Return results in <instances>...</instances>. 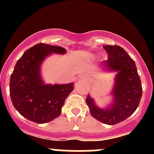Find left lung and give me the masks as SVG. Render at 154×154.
I'll return each instance as SVG.
<instances>
[{
	"mask_svg": "<svg viewBox=\"0 0 154 154\" xmlns=\"http://www.w3.org/2000/svg\"><path fill=\"white\" fill-rule=\"evenodd\" d=\"M108 59L102 67L107 71H118L112 90L113 103L106 109L97 106L94 100L88 94L86 102L91 116L99 122L114 125L130 117L139 106L142 95L140 77L136 63L122 47L105 45Z\"/></svg>",
	"mask_w": 154,
	"mask_h": 154,
	"instance_id": "1",
	"label": "left lung"
}]
</instances>
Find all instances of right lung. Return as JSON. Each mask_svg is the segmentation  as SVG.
<instances>
[{"label": "right lung", "mask_w": 154, "mask_h": 154, "mask_svg": "<svg viewBox=\"0 0 154 154\" xmlns=\"http://www.w3.org/2000/svg\"><path fill=\"white\" fill-rule=\"evenodd\" d=\"M52 53L64 54L66 50L44 43L29 48L18 60L10 77L12 104L21 116L35 123H48L59 117L66 97L74 89L73 83H43L40 66Z\"/></svg>", "instance_id": "1"}]
</instances>
